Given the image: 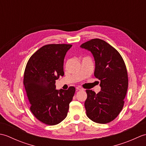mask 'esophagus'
Here are the masks:
<instances>
[{"label":"esophagus","instance_id":"1","mask_svg":"<svg viewBox=\"0 0 146 146\" xmlns=\"http://www.w3.org/2000/svg\"><path fill=\"white\" fill-rule=\"evenodd\" d=\"M76 89H77V90H80V91L84 90H83V88H82V87H80V86H77V87H76Z\"/></svg>","mask_w":146,"mask_h":146}]
</instances>
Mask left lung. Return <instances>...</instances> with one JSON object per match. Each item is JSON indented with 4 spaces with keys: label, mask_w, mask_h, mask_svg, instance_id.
I'll use <instances>...</instances> for the list:
<instances>
[{
    "label": "left lung",
    "mask_w": 146,
    "mask_h": 146,
    "mask_svg": "<svg viewBox=\"0 0 146 146\" xmlns=\"http://www.w3.org/2000/svg\"><path fill=\"white\" fill-rule=\"evenodd\" d=\"M80 48L91 52L94 58L95 76L100 81L101 91L86 90V115L96 123L112 121L122 110L128 88V75L124 61L115 49L100 39L83 43Z\"/></svg>",
    "instance_id": "1"
}]
</instances>
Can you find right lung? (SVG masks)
<instances>
[{"mask_svg": "<svg viewBox=\"0 0 146 146\" xmlns=\"http://www.w3.org/2000/svg\"><path fill=\"white\" fill-rule=\"evenodd\" d=\"M71 44H48L34 53L27 62L24 85L30 110L45 124L56 125L67 116L75 88L56 89V80L63 76L64 59Z\"/></svg>", "mask_w": 146, "mask_h": 146, "instance_id": "obj_1", "label": "right lung"}]
</instances>
